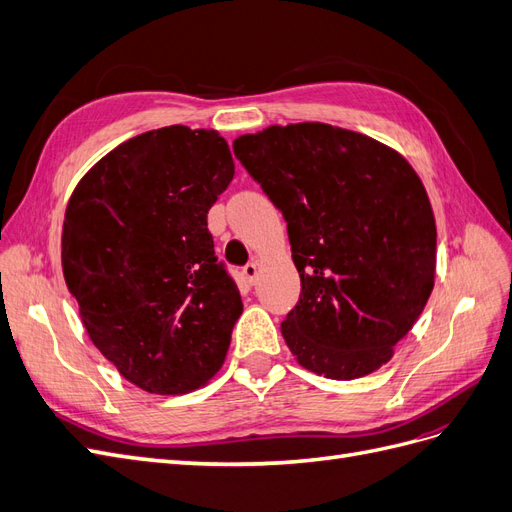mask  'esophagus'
I'll use <instances>...</instances> for the list:
<instances>
[{
  "instance_id": "1",
  "label": "esophagus",
  "mask_w": 512,
  "mask_h": 512,
  "mask_svg": "<svg viewBox=\"0 0 512 512\" xmlns=\"http://www.w3.org/2000/svg\"><path fill=\"white\" fill-rule=\"evenodd\" d=\"M243 275H245L247 282L254 284L256 277H258V265H256V262H247V265L243 267Z\"/></svg>"
}]
</instances>
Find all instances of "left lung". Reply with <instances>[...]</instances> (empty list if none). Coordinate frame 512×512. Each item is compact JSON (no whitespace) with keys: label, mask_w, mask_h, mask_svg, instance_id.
I'll use <instances>...</instances> for the list:
<instances>
[{"label":"left lung","mask_w":512,"mask_h":512,"mask_svg":"<svg viewBox=\"0 0 512 512\" xmlns=\"http://www.w3.org/2000/svg\"><path fill=\"white\" fill-rule=\"evenodd\" d=\"M232 149L286 220L301 277L282 322L294 359L331 380L389 363L436 280V218L416 170L320 121L241 134Z\"/></svg>","instance_id":"8db88e82"}]
</instances>
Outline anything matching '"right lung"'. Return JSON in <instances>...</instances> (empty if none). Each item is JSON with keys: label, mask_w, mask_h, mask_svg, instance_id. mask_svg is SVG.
Listing matches in <instances>:
<instances>
[{"label": "right lung", "mask_w": 512, "mask_h": 512, "mask_svg": "<svg viewBox=\"0 0 512 512\" xmlns=\"http://www.w3.org/2000/svg\"><path fill=\"white\" fill-rule=\"evenodd\" d=\"M232 177L220 132L168 126L108 151L68 200L66 286L94 346L147 393L196 391L226 359L243 303L207 213Z\"/></svg>", "instance_id": "1"}]
</instances>
